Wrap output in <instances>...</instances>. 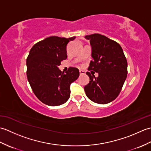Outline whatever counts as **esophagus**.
<instances>
[{"instance_id":"34e87169","label":"esophagus","mask_w":151,"mask_h":151,"mask_svg":"<svg viewBox=\"0 0 151 151\" xmlns=\"http://www.w3.org/2000/svg\"><path fill=\"white\" fill-rule=\"evenodd\" d=\"M80 75H85L86 74V71H84V70H80Z\"/></svg>"}]
</instances>
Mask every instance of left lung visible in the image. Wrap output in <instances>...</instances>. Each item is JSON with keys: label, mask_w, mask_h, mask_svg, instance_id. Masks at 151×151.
I'll list each match as a JSON object with an SVG mask.
<instances>
[{"label": "left lung", "mask_w": 151, "mask_h": 151, "mask_svg": "<svg viewBox=\"0 0 151 151\" xmlns=\"http://www.w3.org/2000/svg\"><path fill=\"white\" fill-rule=\"evenodd\" d=\"M92 49L89 70L98 73V77L89 72V84L84 87L87 97L93 102L104 104L117 97L127 76V61L120 45L103 35L85 36ZM91 71V73H92Z\"/></svg>", "instance_id": "1"}]
</instances>
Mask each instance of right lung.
Returning a JSON list of instances; mask_svg holds the SVG:
<instances>
[{
  "mask_svg": "<svg viewBox=\"0 0 151 151\" xmlns=\"http://www.w3.org/2000/svg\"><path fill=\"white\" fill-rule=\"evenodd\" d=\"M75 36H50L32 47L27 59V78L37 98L51 106L65 103L70 97V85L79 76V70L69 67L65 73L58 69L67 57L66 47Z\"/></svg>",
  "mask_w": 151,
  "mask_h": 151,
  "instance_id": "1",
  "label": "right lung"
}]
</instances>
